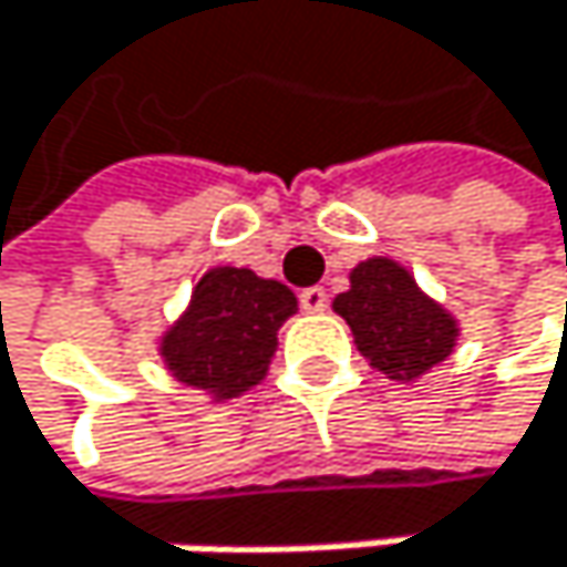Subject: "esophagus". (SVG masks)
I'll list each match as a JSON object with an SVG mask.
<instances>
[{
	"label": "esophagus",
	"instance_id": "esophagus-1",
	"mask_svg": "<svg viewBox=\"0 0 567 567\" xmlns=\"http://www.w3.org/2000/svg\"><path fill=\"white\" fill-rule=\"evenodd\" d=\"M299 306H302L306 312H322L326 306H330V296H326V289L312 286V289H302V296H299Z\"/></svg>",
	"mask_w": 567,
	"mask_h": 567
}]
</instances>
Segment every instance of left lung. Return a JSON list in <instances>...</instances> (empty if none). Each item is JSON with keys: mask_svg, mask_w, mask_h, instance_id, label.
<instances>
[{"mask_svg": "<svg viewBox=\"0 0 567 567\" xmlns=\"http://www.w3.org/2000/svg\"><path fill=\"white\" fill-rule=\"evenodd\" d=\"M357 350L391 381H415L442 363L460 340V322L419 289L394 258L374 255L350 271V289L333 299Z\"/></svg>", "mask_w": 567, "mask_h": 567, "instance_id": "8db88e82", "label": "left lung"}]
</instances>
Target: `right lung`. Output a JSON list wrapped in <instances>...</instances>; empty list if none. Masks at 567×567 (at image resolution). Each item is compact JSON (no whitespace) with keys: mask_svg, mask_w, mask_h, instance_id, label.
Returning <instances> with one entry per match:
<instances>
[{"mask_svg":"<svg viewBox=\"0 0 567 567\" xmlns=\"http://www.w3.org/2000/svg\"><path fill=\"white\" fill-rule=\"evenodd\" d=\"M296 309L299 299L281 281L217 265L200 275L189 306L159 337V357L179 384L214 401L237 398L265 381L281 322Z\"/></svg>","mask_w":567,"mask_h":567,"instance_id":"obj_1","label":"right lung"}]
</instances>
